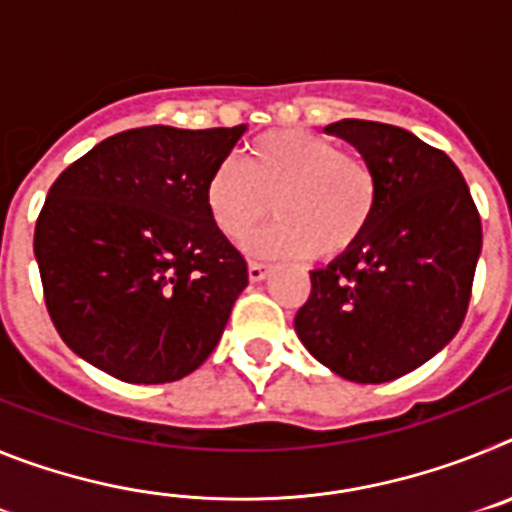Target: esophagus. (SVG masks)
I'll return each instance as SVG.
<instances>
[{
  "mask_svg": "<svg viewBox=\"0 0 512 512\" xmlns=\"http://www.w3.org/2000/svg\"><path fill=\"white\" fill-rule=\"evenodd\" d=\"M266 274H269V266L261 264V261H251V264H248V279H251V282H264Z\"/></svg>",
  "mask_w": 512,
  "mask_h": 512,
  "instance_id": "obj_1",
  "label": "esophagus"
}]
</instances>
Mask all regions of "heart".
<instances>
[{
    "mask_svg": "<svg viewBox=\"0 0 512 512\" xmlns=\"http://www.w3.org/2000/svg\"><path fill=\"white\" fill-rule=\"evenodd\" d=\"M377 200V174L364 156L300 128L251 140L243 169L225 161L205 189L212 223L235 243L246 241L274 207L277 223L251 241L261 256H341L361 241Z\"/></svg>",
    "mask_w": 512,
    "mask_h": 512,
    "instance_id": "1",
    "label": "heart"
}]
</instances>
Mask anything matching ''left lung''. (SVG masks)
Returning <instances> with one entry per match:
<instances>
[{"label":"left lung","mask_w":512,"mask_h":512,"mask_svg":"<svg viewBox=\"0 0 512 512\" xmlns=\"http://www.w3.org/2000/svg\"><path fill=\"white\" fill-rule=\"evenodd\" d=\"M325 130L372 164L379 200L361 241L310 271L295 330L338 377L392 382L433 359L461 328L482 223L454 161L410 130L369 120Z\"/></svg>","instance_id":"8db88e82"}]
</instances>
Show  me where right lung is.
I'll return each mask as SVG.
<instances>
[{"mask_svg":"<svg viewBox=\"0 0 512 512\" xmlns=\"http://www.w3.org/2000/svg\"><path fill=\"white\" fill-rule=\"evenodd\" d=\"M246 125L117 133L71 164L35 225V261L58 336L130 384L205 364L248 284L205 189Z\"/></svg>","mask_w":512,"mask_h":512,"instance_id":"obj_1","label":"right lung"}]
</instances>
